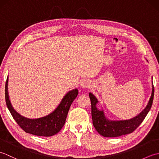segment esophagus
I'll list each match as a JSON object with an SVG mask.
<instances>
[{
	"label": "esophagus",
	"instance_id": "esophagus-1",
	"mask_svg": "<svg viewBox=\"0 0 159 159\" xmlns=\"http://www.w3.org/2000/svg\"><path fill=\"white\" fill-rule=\"evenodd\" d=\"M80 85H81L82 87L83 88H87V87H90V83L88 81V80H83V81L81 82V84H80Z\"/></svg>",
	"mask_w": 159,
	"mask_h": 159
}]
</instances>
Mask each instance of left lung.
Returning <instances> with one entry per match:
<instances>
[{
	"mask_svg": "<svg viewBox=\"0 0 159 159\" xmlns=\"http://www.w3.org/2000/svg\"><path fill=\"white\" fill-rule=\"evenodd\" d=\"M154 93V89L152 85V95L148 105L138 116L130 120L115 121L107 119L104 116L103 110L100 111L97 109L96 104L98 101L93 93H89V96L92 104V117L93 126L95 127L98 133L105 137H117L133 133L141 124L150 111L153 102Z\"/></svg>",
	"mask_w": 159,
	"mask_h": 159,
	"instance_id": "left-lung-1",
	"label": "left lung"
}]
</instances>
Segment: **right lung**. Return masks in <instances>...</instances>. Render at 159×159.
Returning a JSON list of instances; mask_svg holds the SVG:
<instances>
[{
	"instance_id": "right-lung-1",
	"label": "right lung",
	"mask_w": 159,
	"mask_h": 159,
	"mask_svg": "<svg viewBox=\"0 0 159 159\" xmlns=\"http://www.w3.org/2000/svg\"><path fill=\"white\" fill-rule=\"evenodd\" d=\"M8 77L5 83V101L8 109L13 119L26 133L37 136L50 137L57 134L66 123V120L71 104L76 98L79 91L77 89L67 92L57 109L45 117L38 119H29L19 114L13 109L8 94Z\"/></svg>"
}]
</instances>
